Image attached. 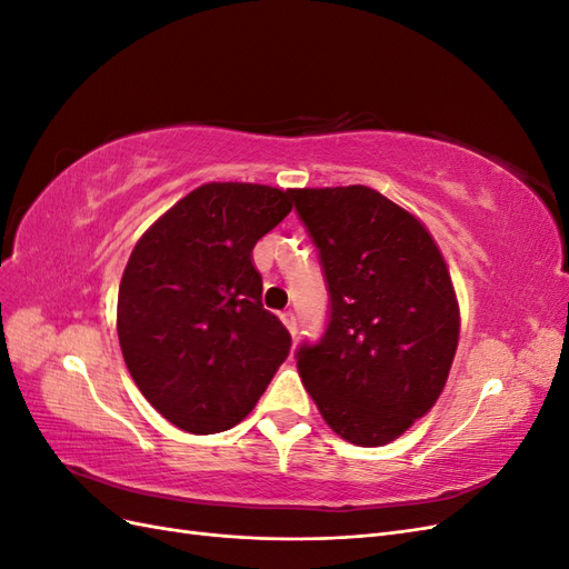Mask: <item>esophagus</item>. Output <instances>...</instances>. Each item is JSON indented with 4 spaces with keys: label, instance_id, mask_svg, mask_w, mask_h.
<instances>
[{
    "label": "esophagus",
    "instance_id": "1",
    "mask_svg": "<svg viewBox=\"0 0 569 569\" xmlns=\"http://www.w3.org/2000/svg\"><path fill=\"white\" fill-rule=\"evenodd\" d=\"M280 320L284 322V327L289 330V335H291V337H297V316L291 313V311H287V313H282V316H280Z\"/></svg>",
    "mask_w": 569,
    "mask_h": 569
}]
</instances>
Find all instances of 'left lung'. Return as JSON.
I'll list each match as a JSON object with an SVG mask.
<instances>
[{
	"label": "left lung",
	"instance_id": "1",
	"mask_svg": "<svg viewBox=\"0 0 569 569\" xmlns=\"http://www.w3.org/2000/svg\"><path fill=\"white\" fill-rule=\"evenodd\" d=\"M320 249L330 325L297 353L332 432L385 446L429 412L460 337L449 266L422 220L366 184L295 189Z\"/></svg>",
	"mask_w": 569,
	"mask_h": 569
}]
</instances>
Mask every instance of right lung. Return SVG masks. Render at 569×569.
<instances>
[{"label": "right lung", "instance_id": "obj_1", "mask_svg": "<svg viewBox=\"0 0 569 569\" xmlns=\"http://www.w3.org/2000/svg\"><path fill=\"white\" fill-rule=\"evenodd\" d=\"M295 189L206 182L134 244L118 289V341L144 399L192 435L242 422L289 353L261 303L258 239L291 211Z\"/></svg>", "mask_w": 569, "mask_h": 569}]
</instances>
